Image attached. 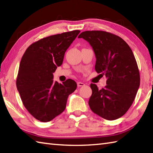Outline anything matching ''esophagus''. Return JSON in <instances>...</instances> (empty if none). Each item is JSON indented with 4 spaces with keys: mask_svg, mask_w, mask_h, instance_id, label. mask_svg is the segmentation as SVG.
<instances>
[{
    "mask_svg": "<svg viewBox=\"0 0 153 153\" xmlns=\"http://www.w3.org/2000/svg\"><path fill=\"white\" fill-rule=\"evenodd\" d=\"M77 87H83V86H84L85 85V84H84L83 83H82V82H77Z\"/></svg>",
    "mask_w": 153,
    "mask_h": 153,
    "instance_id": "obj_1",
    "label": "esophagus"
}]
</instances>
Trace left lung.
Listing matches in <instances>:
<instances>
[{
    "label": "left lung",
    "instance_id": "8db88e82",
    "mask_svg": "<svg viewBox=\"0 0 153 153\" xmlns=\"http://www.w3.org/2000/svg\"><path fill=\"white\" fill-rule=\"evenodd\" d=\"M78 38L88 41L96 56L95 70L105 75L106 85L99 89L90 85L91 110L108 120L124 115L134 102L140 85V75L134 53L118 35L104 31H86Z\"/></svg>",
    "mask_w": 153,
    "mask_h": 153
}]
</instances>
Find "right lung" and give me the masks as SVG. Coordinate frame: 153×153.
I'll return each mask as SVG.
<instances>
[{"label":"right lung","instance_id":"add662e5","mask_svg":"<svg viewBox=\"0 0 153 153\" xmlns=\"http://www.w3.org/2000/svg\"><path fill=\"white\" fill-rule=\"evenodd\" d=\"M65 32L41 39L29 47L22 58L16 87L23 105L35 119L47 122L66 108L68 97L76 89L75 81L53 82V74L62 64L65 52L79 33Z\"/></svg>","mask_w":153,"mask_h":153}]
</instances>
